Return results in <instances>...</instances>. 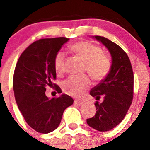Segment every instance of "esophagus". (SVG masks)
Masks as SVG:
<instances>
[{
    "label": "esophagus",
    "instance_id": "obj_1",
    "mask_svg": "<svg viewBox=\"0 0 150 150\" xmlns=\"http://www.w3.org/2000/svg\"><path fill=\"white\" fill-rule=\"evenodd\" d=\"M74 104L75 105H82V104H83V102L80 101V100H75V101H74Z\"/></svg>",
    "mask_w": 150,
    "mask_h": 150
}]
</instances>
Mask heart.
<instances>
[{"label": "heart", "mask_w": 150, "mask_h": 150, "mask_svg": "<svg viewBox=\"0 0 150 150\" xmlns=\"http://www.w3.org/2000/svg\"><path fill=\"white\" fill-rule=\"evenodd\" d=\"M71 50L85 62V70L93 80L100 81L110 73L112 67L111 58L103 53V50L99 46L88 41H80L71 46ZM65 52L60 50L54 58L55 71L60 75L65 71ZM90 84L91 82L87 75L71 76L64 82L62 87L64 92L67 95L80 98L90 88Z\"/></svg>", "instance_id": "heart-1"}]
</instances>
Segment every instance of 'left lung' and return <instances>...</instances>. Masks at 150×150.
<instances>
[{"label": "left lung", "instance_id": "obj_1", "mask_svg": "<svg viewBox=\"0 0 150 150\" xmlns=\"http://www.w3.org/2000/svg\"><path fill=\"white\" fill-rule=\"evenodd\" d=\"M111 54L112 62L110 73L90 90V94L103 103L96 101V113L87 119L89 126L100 132L111 130L120 124L127 112L133 99L134 75L129 57L122 49L109 39L95 35Z\"/></svg>", "mask_w": 150, "mask_h": 150}]
</instances>
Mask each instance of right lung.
I'll use <instances>...</instances> for the list:
<instances>
[{"label": "right lung", "instance_id": "1", "mask_svg": "<svg viewBox=\"0 0 150 150\" xmlns=\"http://www.w3.org/2000/svg\"><path fill=\"white\" fill-rule=\"evenodd\" d=\"M67 38H44L35 41L20 56L13 75V90L16 103L28 125L38 132L47 134L59 126L63 112L73 104V99L62 94L50 99L45 95L46 87L61 89L56 80L54 67L55 55Z\"/></svg>", "mask_w": 150, "mask_h": 150}]
</instances>
